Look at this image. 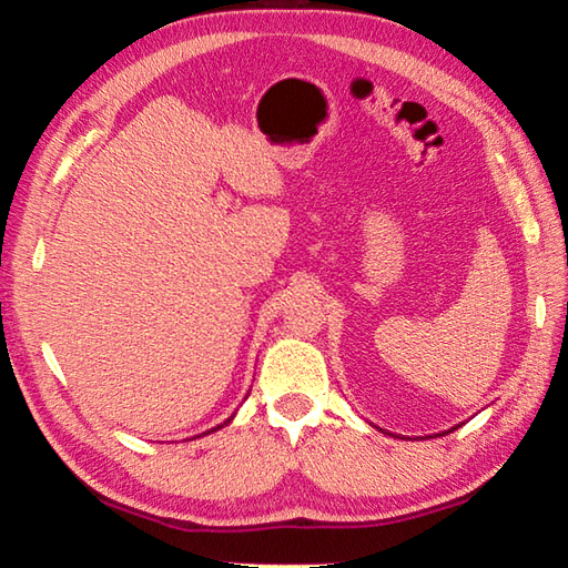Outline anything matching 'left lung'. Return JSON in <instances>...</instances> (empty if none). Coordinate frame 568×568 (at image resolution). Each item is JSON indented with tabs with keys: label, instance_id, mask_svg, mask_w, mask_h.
<instances>
[{
	"label": "left lung",
	"instance_id": "obj_1",
	"mask_svg": "<svg viewBox=\"0 0 568 568\" xmlns=\"http://www.w3.org/2000/svg\"><path fill=\"white\" fill-rule=\"evenodd\" d=\"M450 430H454V428H450ZM450 430H448V434H450Z\"/></svg>",
	"mask_w": 568,
	"mask_h": 568
}]
</instances>
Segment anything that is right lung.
<instances>
[{
	"mask_svg": "<svg viewBox=\"0 0 568 568\" xmlns=\"http://www.w3.org/2000/svg\"><path fill=\"white\" fill-rule=\"evenodd\" d=\"M230 420H233V416H230V418H227L225 423H220V426H215V428H210V430H205V434H203V436H207V434H213V430H217V428H223V426H227V423H230Z\"/></svg>",
	"mask_w": 568,
	"mask_h": 568,
	"instance_id": "add662e5",
	"label": "right lung"
}]
</instances>
